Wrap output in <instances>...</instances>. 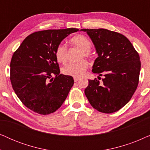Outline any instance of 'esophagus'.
I'll use <instances>...</instances> for the list:
<instances>
[{"label": "esophagus", "mask_w": 150, "mask_h": 150, "mask_svg": "<svg viewBox=\"0 0 150 150\" xmlns=\"http://www.w3.org/2000/svg\"><path fill=\"white\" fill-rule=\"evenodd\" d=\"M79 78H78V77H74V82H77L78 81H79Z\"/></svg>", "instance_id": "1"}]
</instances>
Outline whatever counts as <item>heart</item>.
Returning a JSON list of instances; mask_svg holds the SVG:
<instances>
[{"label":"heart","mask_w":150,"mask_h":150,"mask_svg":"<svg viewBox=\"0 0 150 150\" xmlns=\"http://www.w3.org/2000/svg\"><path fill=\"white\" fill-rule=\"evenodd\" d=\"M69 43L82 50L81 57L90 58L91 57L90 50L91 48V42L87 37L83 35H76L69 40ZM67 48L65 45L59 44L55 50V57L59 63H64L67 61ZM88 68V63L85 60H81L79 62L70 63L62 69L63 74L74 77H81L85 74Z\"/></svg>","instance_id":"1"}]
</instances>
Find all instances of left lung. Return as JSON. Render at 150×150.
Here are the masks:
<instances>
[{"label":"left lung","instance_id":"obj_1","mask_svg":"<svg viewBox=\"0 0 150 150\" xmlns=\"http://www.w3.org/2000/svg\"><path fill=\"white\" fill-rule=\"evenodd\" d=\"M91 38L98 57L92 71L102 82L89 80L85 93L98 111L112 113L126 105L136 91L141 70L140 57L128 39L119 33L98 29H81Z\"/></svg>","mask_w":150,"mask_h":150}]
</instances>
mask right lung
<instances>
[{"label":"right lung","instance_id":"obj_1","mask_svg":"<svg viewBox=\"0 0 150 150\" xmlns=\"http://www.w3.org/2000/svg\"><path fill=\"white\" fill-rule=\"evenodd\" d=\"M74 28L35 32L24 39L12 56L10 80L24 105L41 115L52 113L62 105L74 85L71 76L60 74L57 46Z\"/></svg>","mask_w":150,"mask_h":150}]
</instances>
